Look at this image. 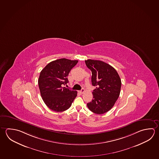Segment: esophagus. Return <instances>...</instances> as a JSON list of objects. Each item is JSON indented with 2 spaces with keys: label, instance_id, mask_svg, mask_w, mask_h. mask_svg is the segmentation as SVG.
<instances>
[{
  "label": "esophagus",
  "instance_id": "obj_1",
  "mask_svg": "<svg viewBox=\"0 0 159 159\" xmlns=\"http://www.w3.org/2000/svg\"><path fill=\"white\" fill-rule=\"evenodd\" d=\"M84 92H85V90H84V89H82L81 91H79V93H81V94L84 93Z\"/></svg>",
  "mask_w": 159,
  "mask_h": 159
}]
</instances>
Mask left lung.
<instances>
[{
	"instance_id": "left-lung-1",
	"label": "left lung",
	"mask_w": 159,
	"mask_h": 159,
	"mask_svg": "<svg viewBox=\"0 0 159 159\" xmlns=\"http://www.w3.org/2000/svg\"><path fill=\"white\" fill-rule=\"evenodd\" d=\"M85 63L92 72V84L96 86L93 92V100L87 103V107L97 114L107 113L113 107L119 96L120 78L113 66L102 61L88 59Z\"/></svg>"
}]
</instances>
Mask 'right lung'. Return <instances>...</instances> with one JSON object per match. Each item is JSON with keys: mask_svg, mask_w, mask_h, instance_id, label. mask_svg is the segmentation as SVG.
<instances>
[{"mask_svg": "<svg viewBox=\"0 0 159 159\" xmlns=\"http://www.w3.org/2000/svg\"><path fill=\"white\" fill-rule=\"evenodd\" d=\"M78 61L59 59L48 64L41 71L38 80L41 96L51 110L56 112L67 110L77 95L76 91L63 86L68 83L67 76Z\"/></svg>", "mask_w": 159, "mask_h": 159, "instance_id": "right-lung-1", "label": "right lung"}]
</instances>
